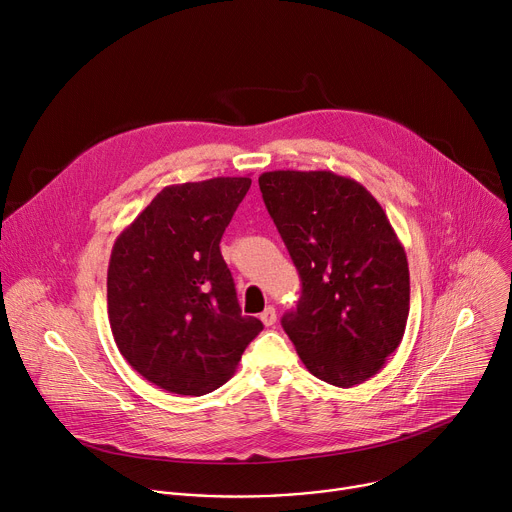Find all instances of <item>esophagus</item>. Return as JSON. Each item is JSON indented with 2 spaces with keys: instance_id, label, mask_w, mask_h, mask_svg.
Wrapping results in <instances>:
<instances>
[{
  "instance_id": "1",
  "label": "esophagus",
  "mask_w": 512,
  "mask_h": 512,
  "mask_svg": "<svg viewBox=\"0 0 512 512\" xmlns=\"http://www.w3.org/2000/svg\"><path fill=\"white\" fill-rule=\"evenodd\" d=\"M260 320H262V324H264L266 328L274 326V322H277V309L268 305V307L260 313Z\"/></svg>"
}]
</instances>
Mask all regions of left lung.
<instances>
[{
	"mask_svg": "<svg viewBox=\"0 0 512 512\" xmlns=\"http://www.w3.org/2000/svg\"><path fill=\"white\" fill-rule=\"evenodd\" d=\"M264 205L299 270L301 299L283 328L311 375L352 387L381 371L404 338L410 270L375 196L330 170L258 178Z\"/></svg>",
	"mask_w": 512,
	"mask_h": 512,
	"instance_id": "1",
	"label": "left lung"
}]
</instances>
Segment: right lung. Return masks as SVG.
Masks as SVG:
<instances>
[{
    "mask_svg": "<svg viewBox=\"0 0 512 512\" xmlns=\"http://www.w3.org/2000/svg\"><path fill=\"white\" fill-rule=\"evenodd\" d=\"M252 180L166 186L116 238L108 320L125 361L149 383L203 396L238 369L262 322L242 316L219 242Z\"/></svg>",
    "mask_w": 512,
    "mask_h": 512,
    "instance_id": "add662e5",
    "label": "right lung"
}]
</instances>
